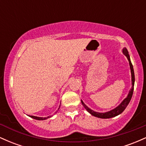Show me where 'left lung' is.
I'll return each mask as SVG.
<instances>
[{"mask_svg": "<svg viewBox=\"0 0 146 146\" xmlns=\"http://www.w3.org/2000/svg\"><path fill=\"white\" fill-rule=\"evenodd\" d=\"M123 54H124L125 56L127 57V58H128V60L129 61V63H130V70H131V75H132V86L131 90H130V92H129V94L128 95V97H127V98H125V100L121 102V104L119 106H117L116 108H115V109L110 110V111L107 112V113H97V112H95V111H93V110H90L89 108H88V107H87L84 104V102L82 101H81L82 104L83 106L84 107L85 109H86L87 111L88 112V113L91 114L92 115H93V116L99 117V118H102V119L111 118V117L117 116V115H119V114H121L122 112H123V110L125 109V108H126L127 106L128 105V104H129V102H130V100H131L132 94H133L134 84H135V73H134L133 66H132L131 61H130V56H129V54H128V50H127L125 48H123Z\"/></svg>", "mask_w": 146, "mask_h": 146, "instance_id": "8db88e82", "label": "left lung"}]
</instances>
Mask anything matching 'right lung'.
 Here are the masks:
<instances>
[{
    "instance_id": "obj_1",
    "label": "right lung",
    "mask_w": 146,
    "mask_h": 146,
    "mask_svg": "<svg viewBox=\"0 0 146 146\" xmlns=\"http://www.w3.org/2000/svg\"><path fill=\"white\" fill-rule=\"evenodd\" d=\"M31 117V118L33 119H37V120H44V119H46L47 118H49V117H36V116H29Z\"/></svg>"
}]
</instances>
